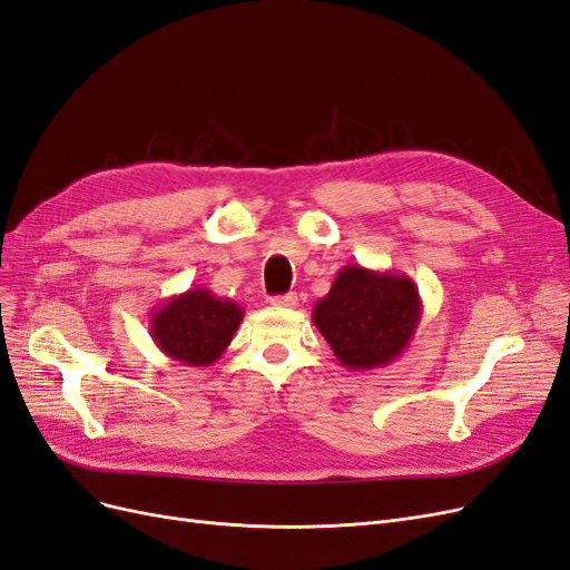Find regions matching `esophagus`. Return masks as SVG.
Here are the masks:
<instances>
[{"label":"esophagus","mask_w":570,"mask_h":570,"mask_svg":"<svg viewBox=\"0 0 570 570\" xmlns=\"http://www.w3.org/2000/svg\"><path fill=\"white\" fill-rule=\"evenodd\" d=\"M272 305H277V307H296L298 305V296H296V293H286V296H274Z\"/></svg>","instance_id":"obj_1"}]
</instances>
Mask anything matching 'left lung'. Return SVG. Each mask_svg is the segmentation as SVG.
<instances>
[{
  "mask_svg": "<svg viewBox=\"0 0 570 570\" xmlns=\"http://www.w3.org/2000/svg\"><path fill=\"white\" fill-rule=\"evenodd\" d=\"M416 284L402 272L345 265L312 322L345 370H381L407 351L421 322Z\"/></svg>",
  "mask_w": 570,
  "mask_h": 570,
  "instance_id": "8db88e82",
  "label": "left lung"
}]
</instances>
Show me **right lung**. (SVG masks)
<instances>
[{"label":"right lung","mask_w":570,"mask_h":570,"mask_svg":"<svg viewBox=\"0 0 570 570\" xmlns=\"http://www.w3.org/2000/svg\"><path fill=\"white\" fill-rule=\"evenodd\" d=\"M242 320V305L215 296L206 286H194L151 312L149 334L170 360L210 366L223 357Z\"/></svg>","instance_id":"obj_1"}]
</instances>
